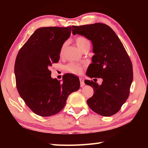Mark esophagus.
I'll use <instances>...</instances> for the list:
<instances>
[{
	"mask_svg": "<svg viewBox=\"0 0 148 148\" xmlns=\"http://www.w3.org/2000/svg\"><path fill=\"white\" fill-rule=\"evenodd\" d=\"M79 82H80V86L83 87L84 86V79L82 78H79Z\"/></svg>",
	"mask_w": 148,
	"mask_h": 148,
	"instance_id": "34e87169",
	"label": "esophagus"
}]
</instances>
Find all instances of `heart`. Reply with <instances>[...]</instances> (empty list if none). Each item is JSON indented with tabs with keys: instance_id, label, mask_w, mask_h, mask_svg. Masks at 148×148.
I'll return each mask as SVG.
<instances>
[{
	"instance_id": "b5f03b06",
	"label": "heart",
	"mask_w": 148,
	"mask_h": 148,
	"mask_svg": "<svg viewBox=\"0 0 148 148\" xmlns=\"http://www.w3.org/2000/svg\"><path fill=\"white\" fill-rule=\"evenodd\" d=\"M75 43L77 44L78 47L82 51H83L85 48H86L88 47H90V42H89V40L86 38L83 37V36H79L76 38ZM66 46V42L62 44V46L60 48V56L63 55V53L65 52ZM65 69L67 71H69V72L74 73V74H80L83 71L82 66L78 64H75L73 63H70L69 65H67L65 66Z\"/></svg>"
}]
</instances>
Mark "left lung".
<instances>
[{"mask_svg":"<svg viewBox=\"0 0 148 148\" xmlns=\"http://www.w3.org/2000/svg\"><path fill=\"white\" fill-rule=\"evenodd\" d=\"M72 33L84 36L91 41L95 55L86 75L103 80L101 85L84 81L94 90L93 96L87 100L88 105L102 116L115 114L128 99L133 78L132 61L123 45L112 29L101 23L72 26Z\"/></svg>","mask_w":148,"mask_h":148,"instance_id":"left-lung-1","label":"left lung"}]
</instances>
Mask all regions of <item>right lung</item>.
<instances>
[{"mask_svg":"<svg viewBox=\"0 0 148 148\" xmlns=\"http://www.w3.org/2000/svg\"><path fill=\"white\" fill-rule=\"evenodd\" d=\"M71 30V26L38 28L18 53L14 69L17 90L26 106L39 116L59 113L69 96L79 88L76 76L65 75L61 83L51 78L49 70L59 62L60 48Z\"/></svg>","mask_w":148,"mask_h":148,"instance_id":"obj_1","label":"right lung"}]
</instances>
